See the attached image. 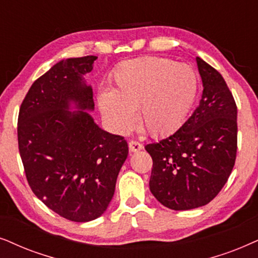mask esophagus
I'll use <instances>...</instances> for the list:
<instances>
[{
	"label": "esophagus",
	"instance_id": "obj_1",
	"mask_svg": "<svg viewBox=\"0 0 258 258\" xmlns=\"http://www.w3.org/2000/svg\"><path fill=\"white\" fill-rule=\"evenodd\" d=\"M128 147H130V151H132V152H138L143 149V144L137 142V140H131V142L128 143Z\"/></svg>",
	"mask_w": 258,
	"mask_h": 258
}]
</instances>
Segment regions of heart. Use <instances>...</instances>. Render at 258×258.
Returning a JSON list of instances; mask_svg holds the SVG:
<instances>
[{
	"label": "heart",
	"mask_w": 258,
	"mask_h": 258,
	"mask_svg": "<svg viewBox=\"0 0 258 258\" xmlns=\"http://www.w3.org/2000/svg\"><path fill=\"white\" fill-rule=\"evenodd\" d=\"M113 91L99 94L102 115L115 131H127L139 108L140 123L151 135L176 131L190 114L199 78L190 64L157 56L119 63L112 74Z\"/></svg>",
	"instance_id": "obj_1"
}]
</instances>
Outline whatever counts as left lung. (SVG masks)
I'll list each match as a JSON object with an SVG mask.
<instances>
[{"label":"left lung","mask_w":258,"mask_h":258,"mask_svg":"<svg viewBox=\"0 0 258 258\" xmlns=\"http://www.w3.org/2000/svg\"><path fill=\"white\" fill-rule=\"evenodd\" d=\"M203 95L176 132L145 150L152 157L150 190L164 207L190 210L219 194L237 153V106L221 74L197 57Z\"/></svg>","instance_id":"1"}]
</instances>
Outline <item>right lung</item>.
Wrapping results in <instances>:
<instances>
[{
	"label": "right lung",
	"mask_w": 258,
	"mask_h": 258,
	"mask_svg": "<svg viewBox=\"0 0 258 258\" xmlns=\"http://www.w3.org/2000/svg\"><path fill=\"white\" fill-rule=\"evenodd\" d=\"M97 56L54 64L29 88L17 120V140L32 191L44 205L73 222L100 217L114 195L128 154L127 142L111 135L84 111L94 109L84 75Z\"/></svg>",
	"instance_id": "1"
}]
</instances>
